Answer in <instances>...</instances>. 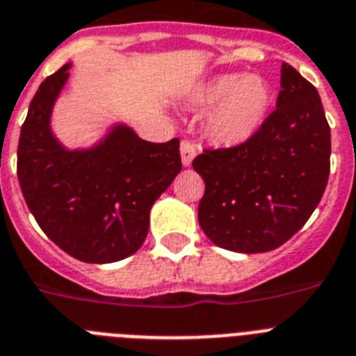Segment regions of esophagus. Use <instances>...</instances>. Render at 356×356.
I'll list each match as a JSON object with an SVG mask.
<instances>
[{"mask_svg": "<svg viewBox=\"0 0 356 356\" xmlns=\"http://www.w3.org/2000/svg\"><path fill=\"white\" fill-rule=\"evenodd\" d=\"M195 154H197V146L193 145L190 139H183V141H181V159H183L184 166H190V164H192Z\"/></svg>", "mask_w": 356, "mask_h": 356, "instance_id": "1", "label": "esophagus"}]
</instances>
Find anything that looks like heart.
Returning <instances> with one entry per match:
<instances>
[{"label": "heart", "instance_id": "obj_1", "mask_svg": "<svg viewBox=\"0 0 356 356\" xmlns=\"http://www.w3.org/2000/svg\"><path fill=\"white\" fill-rule=\"evenodd\" d=\"M199 108H210L206 134L220 146L250 141L264 124L270 112L271 90L262 77L224 74L202 86L195 97Z\"/></svg>", "mask_w": 356, "mask_h": 356}]
</instances>
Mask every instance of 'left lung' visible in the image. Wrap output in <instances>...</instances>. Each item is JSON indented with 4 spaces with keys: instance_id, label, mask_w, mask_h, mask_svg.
Returning <instances> with one entry per match:
<instances>
[{
    "instance_id": "1",
    "label": "left lung",
    "mask_w": 356,
    "mask_h": 356,
    "mask_svg": "<svg viewBox=\"0 0 356 356\" xmlns=\"http://www.w3.org/2000/svg\"><path fill=\"white\" fill-rule=\"evenodd\" d=\"M331 130L321 95L288 63L277 108L244 145L204 148L192 166L204 179L199 224L211 243L271 252L302 228L330 177Z\"/></svg>"
}]
</instances>
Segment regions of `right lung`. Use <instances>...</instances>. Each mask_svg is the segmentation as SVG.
<instances>
[{
  "label": "right lung",
  "instance_id": "add662e5",
  "mask_svg": "<svg viewBox=\"0 0 356 356\" xmlns=\"http://www.w3.org/2000/svg\"><path fill=\"white\" fill-rule=\"evenodd\" d=\"M68 68L47 77L32 97L17 145V179L52 243L77 261L106 264L145 243L152 204L183 168L179 139L148 143L118 127L92 150H65L50 132V112Z\"/></svg>",
  "mask_w": 356,
  "mask_h": 356
}]
</instances>
